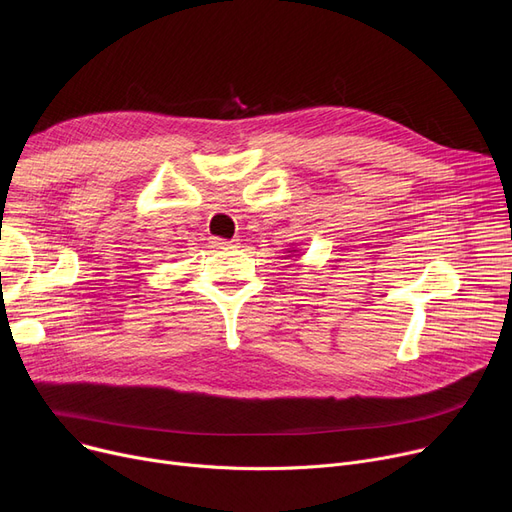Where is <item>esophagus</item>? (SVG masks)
<instances>
[{"label": "esophagus", "mask_w": 512, "mask_h": 512, "mask_svg": "<svg viewBox=\"0 0 512 512\" xmlns=\"http://www.w3.org/2000/svg\"><path fill=\"white\" fill-rule=\"evenodd\" d=\"M211 247L215 249H236L238 242L236 240H224V238H211Z\"/></svg>", "instance_id": "1"}]
</instances>
